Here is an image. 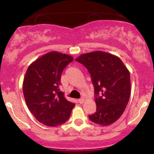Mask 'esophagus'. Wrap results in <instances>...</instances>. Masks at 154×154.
I'll list each match as a JSON object with an SVG mask.
<instances>
[{"instance_id":"1","label":"esophagus","mask_w":154,"mask_h":154,"mask_svg":"<svg viewBox=\"0 0 154 154\" xmlns=\"http://www.w3.org/2000/svg\"><path fill=\"white\" fill-rule=\"evenodd\" d=\"M84 100H85L84 98H79V99L78 100V101H79V103L82 104V103H84Z\"/></svg>"}]
</instances>
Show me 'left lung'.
Masks as SVG:
<instances>
[{"mask_svg":"<svg viewBox=\"0 0 154 154\" xmlns=\"http://www.w3.org/2000/svg\"><path fill=\"white\" fill-rule=\"evenodd\" d=\"M75 61L87 68L94 86L96 111L91 121L107 126L119 119L126 109L130 93V75L122 60L97 51L79 56Z\"/></svg>","mask_w":154,"mask_h":154,"instance_id":"left-lung-1","label":"left lung"}]
</instances>
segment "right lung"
<instances>
[{"instance_id": "obj_1", "label": "right lung", "mask_w": 154, "mask_h": 154, "mask_svg": "<svg viewBox=\"0 0 154 154\" xmlns=\"http://www.w3.org/2000/svg\"><path fill=\"white\" fill-rule=\"evenodd\" d=\"M73 59L69 55L52 51L35 60L26 70L23 81L26 106L35 119L46 126L66 122L75 106L60 91L61 73Z\"/></svg>"}]
</instances>
